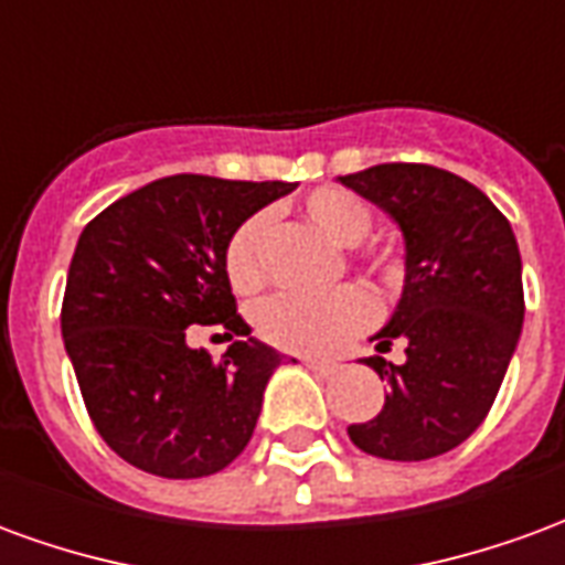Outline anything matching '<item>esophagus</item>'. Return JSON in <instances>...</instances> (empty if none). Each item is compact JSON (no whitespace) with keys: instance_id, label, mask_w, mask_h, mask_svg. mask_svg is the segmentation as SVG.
I'll use <instances>...</instances> for the list:
<instances>
[{"instance_id":"34e87169","label":"esophagus","mask_w":565,"mask_h":565,"mask_svg":"<svg viewBox=\"0 0 565 565\" xmlns=\"http://www.w3.org/2000/svg\"><path fill=\"white\" fill-rule=\"evenodd\" d=\"M299 363L306 369H311L315 375H323V379H330V375H335V363H323V360H315V356H299Z\"/></svg>"}]
</instances>
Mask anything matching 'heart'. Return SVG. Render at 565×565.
<instances>
[{
	"mask_svg": "<svg viewBox=\"0 0 565 565\" xmlns=\"http://www.w3.org/2000/svg\"><path fill=\"white\" fill-rule=\"evenodd\" d=\"M306 217L335 245H356L372 230V209L363 199L342 186H320L306 199ZM266 221L247 217L226 245V275L238 294H254L266 281L263 259ZM356 259L375 275L391 278L399 259L391 245H363ZM375 320V302L360 287H339L332 294H275L254 311L257 332L284 351L327 354L342 348L356 332Z\"/></svg>",
	"mask_w": 565,
	"mask_h": 565,
	"instance_id": "obj_1",
	"label": "heart"
}]
</instances>
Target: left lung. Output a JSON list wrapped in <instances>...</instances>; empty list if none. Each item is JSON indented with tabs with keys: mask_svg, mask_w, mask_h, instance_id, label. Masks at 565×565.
Here are the masks:
<instances>
[{
	"mask_svg": "<svg viewBox=\"0 0 565 565\" xmlns=\"http://www.w3.org/2000/svg\"><path fill=\"white\" fill-rule=\"evenodd\" d=\"M399 223L405 287L379 348L403 339L405 363L369 356L387 381L384 408L351 424L381 460H429L472 436L497 399L523 327L521 250L511 223L460 174L381 162L339 178Z\"/></svg>",
	"mask_w": 565,
	"mask_h": 565,
	"instance_id": "8db88e82",
	"label": "left lung"
}]
</instances>
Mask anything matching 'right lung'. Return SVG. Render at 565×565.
Wrapping results in <instances>:
<instances>
[{
	"label": "right lung",
	"mask_w": 565,
	"mask_h": 565,
	"mask_svg": "<svg viewBox=\"0 0 565 565\" xmlns=\"http://www.w3.org/2000/svg\"><path fill=\"white\" fill-rule=\"evenodd\" d=\"M294 186L172 174L84 226L60 327L87 415L129 466L205 478L254 436L281 354L250 339L223 257L235 230ZM190 326H221L234 344L211 361L185 344Z\"/></svg>",
	"instance_id": "obj_1"
}]
</instances>
